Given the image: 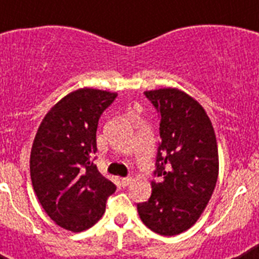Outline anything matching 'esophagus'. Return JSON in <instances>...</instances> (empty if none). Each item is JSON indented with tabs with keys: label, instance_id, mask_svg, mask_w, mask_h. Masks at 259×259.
I'll use <instances>...</instances> for the list:
<instances>
[{
	"label": "esophagus",
	"instance_id": "obj_1",
	"mask_svg": "<svg viewBox=\"0 0 259 259\" xmlns=\"http://www.w3.org/2000/svg\"><path fill=\"white\" fill-rule=\"evenodd\" d=\"M131 182H132V178H130V176H128V178H123V179L120 180V184H122L123 187H127V185L130 184Z\"/></svg>",
	"mask_w": 259,
	"mask_h": 259
}]
</instances>
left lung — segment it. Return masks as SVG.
<instances>
[{
    "mask_svg": "<svg viewBox=\"0 0 259 259\" xmlns=\"http://www.w3.org/2000/svg\"><path fill=\"white\" fill-rule=\"evenodd\" d=\"M161 116L152 196L137 205L146 227L162 236L189 230L206 209L219 174L214 127L197 100L178 88L146 91Z\"/></svg>",
    "mask_w": 259,
    "mask_h": 259,
    "instance_id": "left-lung-1",
    "label": "left lung"
}]
</instances>
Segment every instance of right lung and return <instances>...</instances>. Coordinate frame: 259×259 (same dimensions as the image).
<instances>
[{
  "label": "right lung",
  "instance_id": "obj_1",
  "mask_svg": "<svg viewBox=\"0 0 259 259\" xmlns=\"http://www.w3.org/2000/svg\"><path fill=\"white\" fill-rule=\"evenodd\" d=\"M115 97L88 87L72 91L48 111L32 144L29 171L38 202L71 232L95 226L116 189L92 161L98 119Z\"/></svg>",
  "mask_w": 259,
  "mask_h": 259
}]
</instances>
